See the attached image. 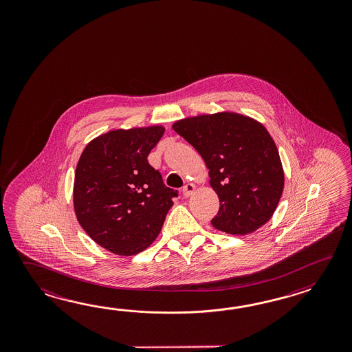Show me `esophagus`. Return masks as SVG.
I'll return each instance as SVG.
<instances>
[{
    "instance_id": "obj_1",
    "label": "esophagus",
    "mask_w": 352,
    "mask_h": 352,
    "mask_svg": "<svg viewBox=\"0 0 352 352\" xmlns=\"http://www.w3.org/2000/svg\"><path fill=\"white\" fill-rule=\"evenodd\" d=\"M195 188H196V187H195L194 184H190V182H188V184H186V185L184 186V188H182V192H184V196H185V197H188V196H191V195L194 194Z\"/></svg>"
}]
</instances>
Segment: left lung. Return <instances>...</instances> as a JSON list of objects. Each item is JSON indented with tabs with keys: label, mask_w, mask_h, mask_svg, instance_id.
Returning a JSON list of instances; mask_svg holds the SVG:
<instances>
[{
	"label": "left lung",
	"mask_w": 352,
	"mask_h": 352,
	"mask_svg": "<svg viewBox=\"0 0 352 352\" xmlns=\"http://www.w3.org/2000/svg\"><path fill=\"white\" fill-rule=\"evenodd\" d=\"M204 158L220 208L211 225L245 235L259 229L277 209L285 173L277 146L262 123L232 112L202 114L173 123Z\"/></svg>",
	"instance_id": "obj_1"
}]
</instances>
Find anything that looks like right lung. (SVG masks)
<instances>
[{"label": "right lung", "instance_id": "right-lung-1", "mask_svg": "<svg viewBox=\"0 0 352 352\" xmlns=\"http://www.w3.org/2000/svg\"><path fill=\"white\" fill-rule=\"evenodd\" d=\"M164 132L162 126L109 131L90 141L79 158L75 215L111 253L138 254L150 247L177 196L147 161Z\"/></svg>", "mask_w": 352, "mask_h": 352}]
</instances>
